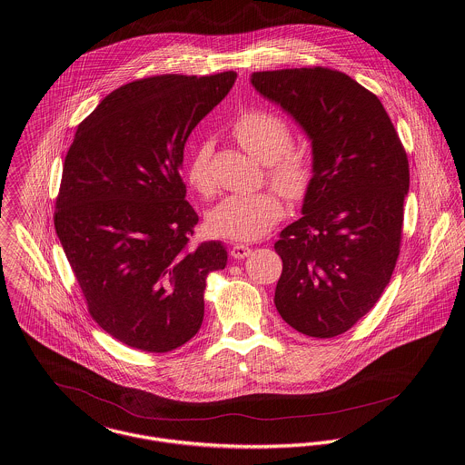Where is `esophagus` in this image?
I'll return each mask as SVG.
<instances>
[{"instance_id":"obj_1","label":"esophagus","mask_w":465,"mask_h":465,"mask_svg":"<svg viewBox=\"0 0 465 465\" xmlns=\"http://www.w3.org/2000/svg\"><path fill=\"white\" fill-rule=\"evenodd\" d=\"M230 255H232L233 259H244V257H250V255H252V248L246 246V244L235 242V244H232V248H230Z\"/></svg>"}]
</instances>
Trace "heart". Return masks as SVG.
Here are the masks:
<instances>
[{
    "instance_id": "heart-1",
    "label": "heart",
    "mask_w": 465,
    "mask_h": 465,
    "mask_svg": "<svg viewBox=\"0 0 465 465\" xmlns=\"http://www.w3.org/2000/svg\"><path fill=\"white\" fill-rule=\"evenodd\" d=\"M237 143L266 163V176L289 201H302L314 180V156L307 147H292L287 120L266 109H248L232 124ZM212 143H199L186 165V182L203 197L217 190L212 174ZM283 199L277 190L233 193L224 197L210 213L208 228L213 235L232 241L264 237L283 217Z\"/></svg>"
}]
</instances>
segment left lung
Returning a JSON list of instances; mask_svg holds the SVG:
<instances>
[{
  "label": "left lung",
  "instance_id": "1",
  "mask_svg": "<svg viewBox=\"0 0 465 465\" xmlns=\"http://www.w3.org/2000/svg\"><path fill=\"white\" fill-rule=\"evenodd\" d=\"M252 84L303 127L314 156L303 215L275 242V305L298 332L334 338L371 311L391 279L408 156L381 100L338 70L257 72Z\"/></svg>",
  "mask_w": 465,
  "mask_h": 465
}]
</instances>
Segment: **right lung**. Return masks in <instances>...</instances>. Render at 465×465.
I'll return each instance as SVG.
<instances>
[{"label":"right lung","instance_id":"obj_1","mask_svg":"<svg viewBox=\"0 0 465 465\" xmlns=\"http://www.w3.org/2000/svg\"><path fill=\"white\" fill-rule=\"evenodd\" d=\"M235 72L153 75L107 94L75 133L54 224L98 327L142 352L195 336L204 287L224 270L221 242L193 244L199 217L180 174L192 129L228 94Z\"/></svg>","mask_w":465,"mask_h":465}]
</instances>
